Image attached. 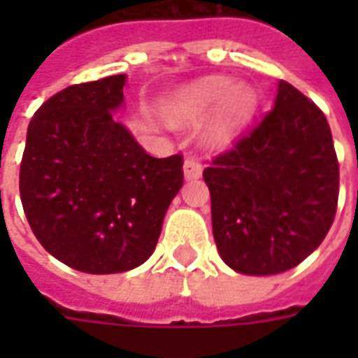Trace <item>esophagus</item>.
<instances>
[{"mask_svg":"<svg viewBox=\"0 0 358 358\" xmlns=\"http://www.w3.org/2000/svg\"><path fill=\"white\" fill-rule=\"evenodd\" d=\"M184 176L185 180H196L202 176V165L195 157H187L184 162Z\"/></svg>","mask_w":358,"mask_h":358,"instance_id":"obj_1","label":"esophagus"}]
</instances>
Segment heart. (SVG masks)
Listing matches in <instances>:
<instances>
[{"instance_id":"b5f03b06","label":"heart","mask_w":358,"mask_h":358,"mask_svg":"<svg viewBox=\"0 0 358 358\" xmlns=\"http://www.w3.org/2000/svg\"><path fill=\"white\" fill-rule=\"evenodd\" d=\"M213 110L202 129L210 148H223L234 141L256 108V94L249 85L234 83L223 76H206L182 87L169 100L165 115L173 124H191Z\"/></svg>"}]
</instances>
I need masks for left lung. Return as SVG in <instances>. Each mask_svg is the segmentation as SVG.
<instances>
[{"label": "left lung", "mask_w": 358, "mask_h": 358, "mask_svg": "<svg viewBox=\"0 0 358 358\" xmlns=\"http://www.w3.org/2000/svg\"><path fill=\"white\" fill-rule=\"evenodd\" d=\"M213 239L241 275H277L320 247L338 204V162L325 115L286 81L273 109L204 169Z\"/></svg>", "instance_id": "obj_1"}]
</instances>
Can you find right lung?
Listing matches in <instances>:
<instances>
[{
	"label": "right lung",
	"mask_w": 358,
	"mask_h": 358,
	"mask_svg": "<svg viewBox=\"0 0 358 358\" xmlns=\"http://www.w3.org/2000/svg\"><path fill=\"white\" fill-rule=\"evenodd\" d=\"M126 74L66 87L31 119L20 167L25 217L72 269L129 271L156 249L184 185L182 156L152 157L115 117Z\"/></svg>",
	"instance_id": "1"
}]
</instances>
